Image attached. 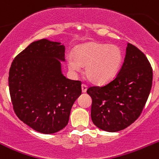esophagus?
I'll return each instance as SVG.
<instances>
[{
    "label": "esophagus",
    "mask_w": 159,
    "mask_h": 159,
    "mask_svg": "<svg viewBox=\"0 0 159 159\" xmlns=\"http://www.w3.org/2000/svg\"><path fill=\"white\" fill-rule=\"evenodd\" d=\"M88 89V86L86 85L85 84H81V89H82V92H86Z\"/></svg>",
    "instance_id": "esophagus-1"
}]
</instances>
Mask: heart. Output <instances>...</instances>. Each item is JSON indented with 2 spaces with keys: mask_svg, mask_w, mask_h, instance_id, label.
Segmentation results:
<instances>
[{
  "mask_svg": "<svg viewBox=\"0 0 159 159\" xmlns=\"http://www.w3.org/2000/svg\"><path fill=\"white\" fill-rule=\"evenodd\" d=\"M124 53L118 46L99 43H89L75 50V57L67 58L69 69L79 72L85 67L89 81L95 84H106L113 79L122 66Z\"/></svg>",
  "mask_w": 159,
  "mask_h": 159,
  "instance_id": "heart-1",
  "label": "heart"
}]
</instances>
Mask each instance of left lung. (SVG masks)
Returning <instances> with one entry per match:
<instances>
[{"label":"left lung","mask_w":159,"mask_h":159,"mask_svg":"<svg viewBox=\"0 0 159 159\" xmlns=\"http://www.w3.org/2000/svg\"><path fill=\"white\" fill-rule=\"evenodd\" d=\"M150 62L138 47L128 43L124 62L116 76L102 86H90L91 117L98 128L124 130L140 116L152 85Z\"/></svg>","instance_id":"obj_1"}]
</instances>
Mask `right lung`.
Masks as SVG:
<instances>
[{
    "instance_id": "add662e5",
    "label": "right lung",
    "mask_w": 159,
    "mask_h": 159,
    "mask_svg": "<svg viewBox=\"0 0 159 159\" xmlns=\"http://www.w3.org/2000/svg\"><path fill=\"white\" fill-rule=\"evenodd\" d=\"M64 47L40 39L18 53L9 70L8 85L17 116L33 130L53 134L68 124L70 109L81 94V81L61 74Z\"/></svg>"
}]
</instances>
